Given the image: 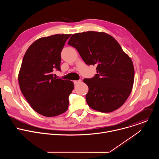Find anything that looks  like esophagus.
Instances as JSON below:
<instances>
[{"label":"esophagus","instance_id":"1","mask_svg":"<svg viewBox=\"0 0 159 159\" xmlns=\"http://www.w3.org/2000/svg\"><path fill=\"white\" fill-rule=\"evenodd\" d=\"M81 80H74V84H79V83H80L81 82Z\"/></svg>","mask_w":159,"mask_h":159}]
</instances>
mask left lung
Here are the masks:
<instances>
[{
    "mask_svg": "<svg viewBox=\"0 0 159 159\" xmlns=\"http://www.w3.org/2000/svg\"><path fill=\"white\" fill-rule=\"evenodd\" d=\"M68 44L77 49L87 65H96L95 76L84 79L89 87L85 96L89 106L102 112L120 107L132 90L134 70L118 41L104 32L87 31L74 34Z\"/></svg>",
    "mask_w": 159,
    "mask_h": 159,
    "instance_id": "obj_1",
    "label": "left lung"
}]
</instances>
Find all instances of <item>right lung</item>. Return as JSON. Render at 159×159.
Instances as JSON below:
<instances>
[{"mask_svg":"<svg viewBox=\"0 0 159 159\" xmlns=\"http://www.w3.org/2000/svg\"><path fill=\"white\" fill-rule=\"evenodd\" d=\"M71 34L41 38L27 50L18 75L21 93L31 107L47 117L60 115L69 107L72 81L53 77L60 71L61 52Z\"/></svg>","mask_w":159,"mask_h":159,"instance_id":"right-lung-1","label":"right lung"}]
</instances>
